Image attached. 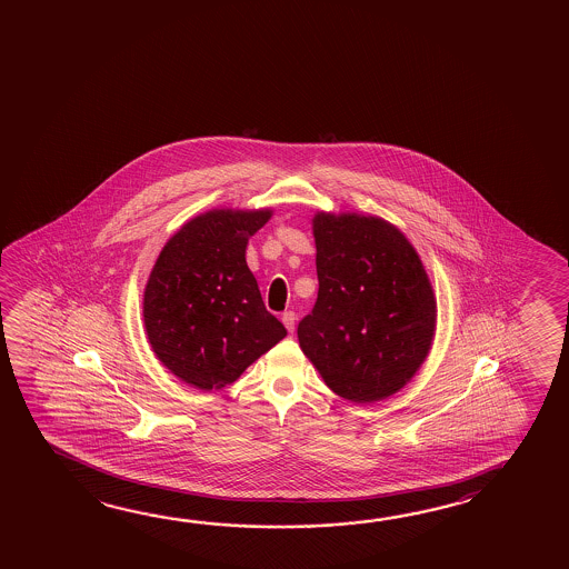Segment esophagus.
<instances>
[{
	"label": "esophagus",
	"instance_id": "34e87169",
	"mask_svg": "<svg viewBox=\"0 0 569 569\" xmlns=\"http://www.w3.org/2000/svg\"><path fill=\"white\" fill-rule=\"evenodd\" d=\"M296 319H298V316H296L293 311H286V313L281 316V321H283V326L288 327V331L296 329Z\"/></svg>",
	"mask_w": 569,
	"mask_h": 569
}]
</instances>
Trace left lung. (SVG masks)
<instances>
[{"mask_svg": "<svg viewBox=\"0 0 569 569\" xmlns=\"http://www.w3.org/2000/svg\"><path fill=\"white\" fill-rule=\"evenodd\" d=\"M319 291L299 321L301 351L331 391L375 402L402 389L429 355L437 299L419 253L375 216L313 218Z\"/></svg>", "mask_w": 569, "mask_h": 569, "instance_id": "obj_1", "label": "left lung"}]
</instances>
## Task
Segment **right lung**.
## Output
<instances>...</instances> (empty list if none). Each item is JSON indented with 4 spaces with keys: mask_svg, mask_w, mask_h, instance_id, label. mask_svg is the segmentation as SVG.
<instances>
[{
    "mask_svg": "<svg viewBox=\"0 0 569 569\" xmlns=\"http://www.w3.org/2000/svg\"><path fill=\"white\" fill-rule=\"evenodd\" d=\"M271 210H212L162 248L144 289V327L160 363L196 389L236 381L288 336L263 306L246 263L250 236Z\"/></svg>",
    "mask_w": 569,
    "mask_h": 569,
    "instance_id": "obj_1",
    "label": "right lung"
}]
</instances>
